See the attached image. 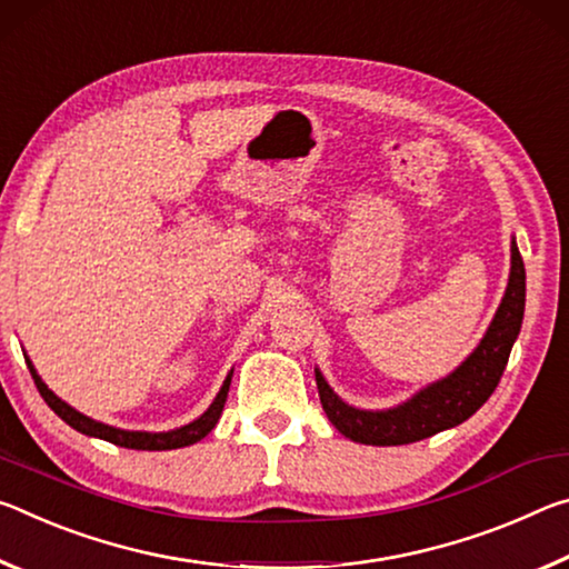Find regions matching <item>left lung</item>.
I'll return each instance as SVG.
<instances>
[{
    "instance_id": "1",
    "label": "left lung",
    "mask_w": 569,
    "mask_h": 569,
    "mask_svg": "<svg viewBox=\"0 0 569 569\" xmlns=\"http://www.w3.org/2000/svg\"><path fill=\"white\" fill-rule=\"evenodd\" d=\"M525 295V262H521L517 241L511 239V269L505 297H501L495 320H491L471 356L446 378L433 380V383H428L418 393L403 400V403L383 408V411H368V408H356L346 403L330 388L320 368H315L320 403L325 413H328L330 423L346 439L368 446H403L423 441L428 436L463 423L487 403L489 396L499 386L511 346H515L521 330Z\"/></svg>"
}]
</instances>
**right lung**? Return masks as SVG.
<instances>
[{"label": "right lung", "mask_w": 569, "mask_h": 569, "mask_svg": "<svg viewBox=\"0 0 569 569\" xmlns=\"http://www.w3.org/2000/svg\"><path fill=\"white\" fill-rule=\"evenodd\" d=\"M24 360H27V368H30V372H32L37 390H40V396L44 398V403H48L52 411L62 418L64 423L72 426L74 431L92 436V439H102V441H110L116 446H126V449H136V451H171V449H183V446H191V443L201 441L203 436L211 433V428L217 426L219 416L223 411V403H227L231 376H234V370H229V376L223 378L217 398H213L207 411H203L199 418H193L191 423L171 428V431L151 433V431H126V428L100 423V421H96V418L74 411L70 403H64L60 396L52 393L48 383H44V380L40 378V372L34 370L32 360L30 358H24Z\"/></svg>", "instance_id": "obj_1"}]
</instances>
